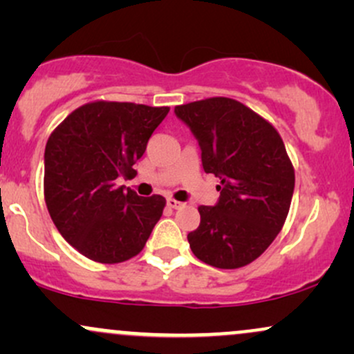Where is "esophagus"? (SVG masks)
<instances>
[{"label":"esophagus","mask_w":354,"mask_h":354,"mask_svg":"<svg viewBox=\"0 0 354 354\" xmlns=\"http://www.w3.org/2000/svg\"><path fill=\"white\" fill-rule=\"evenodd\" d=\"M166 203H168L169 208H173V209H178V208H181V206H185L181 201L174 200V198H168V200H166Z\"/></svg>","instance_id":"esophagus-1"}]
</instances>
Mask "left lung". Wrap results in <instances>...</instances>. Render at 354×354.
<instances>
[{"label":"left lung","mask_w":354,"mask_h":354,"mask_svg":"<svg viewBox=\"0 0 354 354\" xmlns=\"http://www.w3.org/2000/svg\"><path fill=\"white\" fill-rule=\"evenodd\" d=\"M200 141L203 169L218 176L216 206H200L188 234L198 259L236 270L259 258L286 221L295 168L270 121L236 100L214 96L174 108Z\"/></svg>","instance_id":"obj_1"}]
</instances>
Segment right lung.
<instances>
[{
    "label": "right lung",
    "instance_id": "right-lung-1",
    "mask_svg": "<svg viewBox=\"0 0 354 354\" xmlns=\"http://www.w3.org/2000/svg\"><path fill=\"white\" fill-rule=\"evenodd\" d=\"M168 106L98 100L70 113L44 149V201L61 236L81 254L115 265L141 253L163 214L160 194L118 188L168 115Z\"/></svg>",
    "mask_w": 354,
    "mask_h": 354
}]
</instances>
